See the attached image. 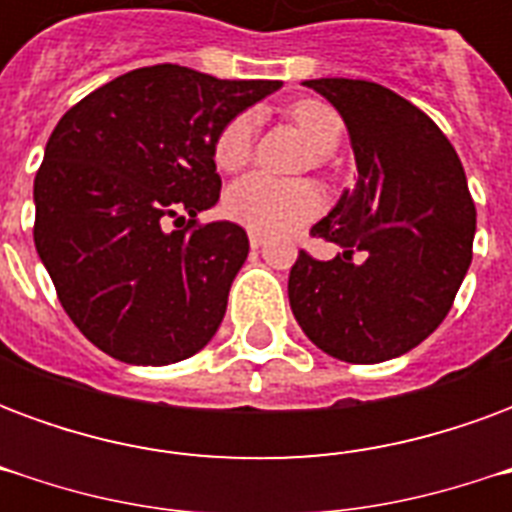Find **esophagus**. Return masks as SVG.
I'll return each instance as SVG.
<instances>
[{
	"label": "esophagus",
	"mask_w": 512,
	"mask_h": 512,
	"mask_svg": "<svg viewBox=\"0 0 512 512\" xmlns=\"http://www.w3.org/2000/svg\"><path fill=\"white\" fill-rule=\"evenodd\" d=\"M266 244V235H260V233H249V246L252 249H260V246Z\"/></svg>",
	"instance_id": "1"
}]
</instances>
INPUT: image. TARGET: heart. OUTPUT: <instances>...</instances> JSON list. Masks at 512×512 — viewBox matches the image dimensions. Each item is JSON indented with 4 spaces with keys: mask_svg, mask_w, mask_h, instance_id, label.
I'll return each instance as SVG.
<instances>
[{
    "mask_svg": "<svg viewBox=\"0 0 512 512\" xmlns=\"http://www.w3.org/2000/svg\"><path fill=\"white\" fill-rule=\"evenodd\" d=\"M293 123L307 136V142L318 156H329L340 145L343 120L332 106L323 101H299L290 109ZM255 142V115L244 112L235 115L222 134L216 136L213 158L227 172L241 169L252 156ZM323 191L310 180H277L263 172H252L246 178L235 180L224 194V213L233 222L244 224L252 233H288L299 224L310 222L323 208Z\"/></svg>",
    "mask_w": 512,
    "mask_h": 512,
    "instance_id": "obj_1",
    "label": "heart"
}]
</instances>
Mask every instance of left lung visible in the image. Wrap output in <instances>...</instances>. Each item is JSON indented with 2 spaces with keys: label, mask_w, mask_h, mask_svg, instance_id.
Masks as SVG:
<instances>
[{
  "label": "left lung",
  "mask_w": 512,
  "mask_h": 512,
  "mask_svg": "<svg viewBox=\"0 0 512 512\" xmlns=\"http://www.w3.org/2000/svg\"><path fill=\"white\" fill-rule=\"evenodd\" d=\"M304 87L340 112L359 175L312 227L340 252H299L290 268V310L323 354L376 365L447 318L472 263L477 213L461 158L422 109L362 79Z\"/></svg>",
  "instance_id": "1"
}]
</instances>
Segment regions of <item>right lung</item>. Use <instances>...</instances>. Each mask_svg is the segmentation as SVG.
I'll return each instance as SVG.
<instances>
[{
	"label": "right lung",
	"mask_w": 512,
	"mask_h": 512,
	"mask_svg": "<svg viewBox=\"0 0 512 512\" xmlns=\"http://www.w3.org/2000/svg\"><path fill=\"white\" fill-rule=\"evenodd\" d=\"M279 87L153 65L62 115L35 175V249L95 348L161 367L211 343L249 255L244 227L197 224L222 189L213 145ZM186 218V228L177 224Z\"/></svg>",
	"instance_id": "obj_1"
}]
</instances>
